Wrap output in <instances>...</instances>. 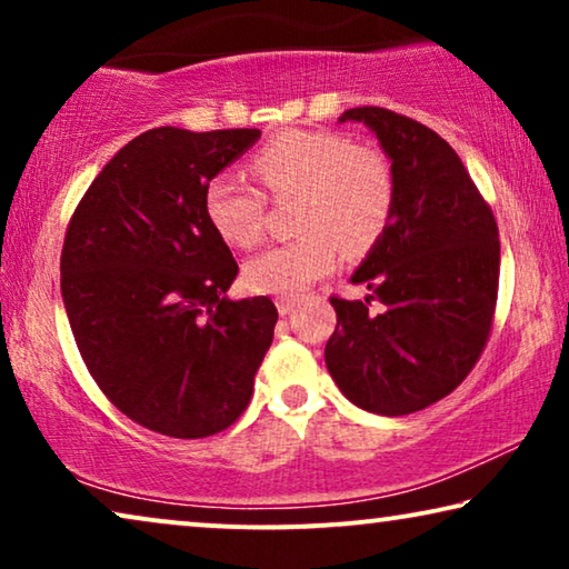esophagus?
Segmentation results:
<instances>
[{"instance_id": "esophagus-1", "label": "esophagus", "mask_w": 569, "mask_h": 569, "mask_svg": "<svg viewBox=\"0 0 569 569\" xmlns=\"http://www.w3.org/2000/svg\"><path fill=\"white\" fill-rule=\"evenodd\" d=\"M295 306H298V298H279L277 300V308H279V313H282V316L290 313Z\"/></svg>"}]
</instances>
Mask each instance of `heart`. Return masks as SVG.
Masks as SVG:
<instances>
[{
    "label": "heart",
    "mask_w": 569,
    "mask_h": 569,
    "mask_svg": "<svg viewBox=\"0 0 569 569\" xmlns=\"http://www.w3.org/2000/svg\"><path fill=\"white\" fill-rule=\"evenodd\" d=\"M248 168L271 197H295V240L246 263L256 292L298 295L333 271L339 256H362L383 238L396 207L391 160L331 129H290L269 139ZM267 199L238 173H217L204 189V214L224 243L251 248L263 236Z\"/></svg>",
    "instance_id": "b5f03b06"
}]
</instances>
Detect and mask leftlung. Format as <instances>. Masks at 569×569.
Wrapping results in <instances>:
<instances>
[{"instance_id": "left-lung-1", "label": "left lung", "mask_w": 569, "mask_h": 569, "mask_svg": "<svg viewBox=\"0 0 569 569\" xmlns=\"http://www.w3.org/2000/svg\"><path fill=\"white\" fill-rule=\"evenodd\" d=\"M339 121L376 131L396 173V207L352 274L368 298H331L326 368L360 409L411 415L456 391L485 352L500 287L497 222L453 147L425 123L378 106L349 108Z\"/></svg>"}]
</instances>
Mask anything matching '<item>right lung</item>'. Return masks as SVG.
I'll use <instances>...</instances> for the list:
<instances>
[{
	"mask_svg": "<svg viewBox=\"0 0 569 569\" xmlns=\"http://www.w3.org/2000/svg\"><path fill=\"white\" fill-rule=\"evenodd\" d=\"M259 129H150L113 154L69 220L61 298L77 349L121 415L209 438L243 415L271 347L269 298L228 300L238 263L204 189Z\"/></svg>",
	"mask_w": 569,
	"mask_h": 569,
	"instance_id": "1",
	"label": "right lung"
}]
</instances>
